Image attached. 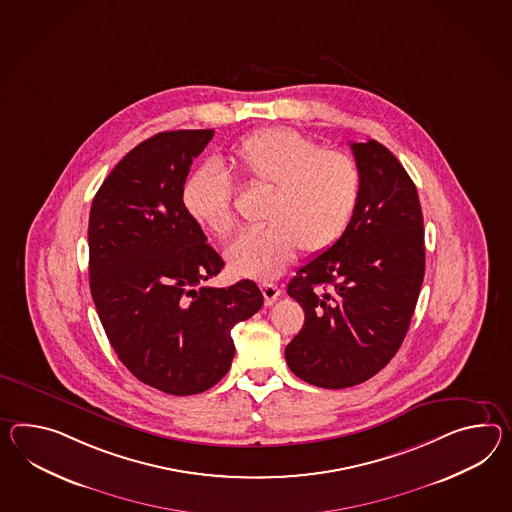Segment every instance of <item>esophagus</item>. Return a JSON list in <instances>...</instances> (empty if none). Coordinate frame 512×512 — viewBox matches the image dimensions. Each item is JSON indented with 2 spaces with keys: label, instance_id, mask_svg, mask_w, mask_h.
<instances>
[{
  "label": "esophagus",
  "instance_id": "esophagus-1",
  "mask_svg": "<svg viewBox=\"0 0 512 512\" xmlns=\"http://www.w3.org/2000/svg\"><path fill=\"white\" fill-rule=\"evenodd\" d=\"M261 290L266 305H274L275 300L281 296V288L274 285V283H262Z\"/></svg>",
  "mask_w": 512,
  "mask_h": 512
}]
</instances>
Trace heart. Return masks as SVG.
<instances>
[{
	"label": "heart",
	"instance_id": "heart-1",
	"mask_svg": "<svg viewBox=\"0 0 512 512\" xmlns=\"http://www.w3.org/2000/svg\"><path fill=\"white\" fill-rule=\"evenodd\" d=\"M229 161L242 179L268 190L262 227L250 229L225 253L233 274L274 279L296 257L320 255L346 233L361 198L357 161L340 150L288 127H268L238 140ZM231 181L218 163H203L187 175L181 203L188 216L216 237H229L237 225Z\"/></svg>",
	"mask_w": 512,
	"mask_h": 512
}]
</instances>
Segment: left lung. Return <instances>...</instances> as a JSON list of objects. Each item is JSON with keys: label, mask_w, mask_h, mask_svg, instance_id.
I'll return each instance as SVG.
<instances>
[{"label": "left lung", "mask_w": 512, "mask_h": 512, "mask_svg": "<svg viewBox=\"0 0 512 512\" xmlns=\"http://www.w3.org/2000/svg\"><path fill=\"white\" fill-rule=\"evenodd\" d=\"M359 205L333 248L303 264L287 292L305 311L288 368L314 387L364 383L396 355L424 281V214L411 177L375 142H351Z\"/></svg>", "instance_id": "1"}]
</instances>
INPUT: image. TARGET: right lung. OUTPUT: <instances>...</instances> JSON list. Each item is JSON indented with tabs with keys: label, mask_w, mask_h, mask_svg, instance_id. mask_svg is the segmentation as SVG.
Here are the masks:
<instances>
[{
	"label": "right lung",
	"mask_w": 512,
	"mask_h": 512,
	"mask_svg": "<svg viewBox=\"0 0 512 512\" xmlns=\"http://www.w3.org/2000/svg\"><path fill=\"white\" fill-rule=\"evenodd\" d=\"M214 129L164 131L129 151L88 218L90 292L118 359L172 396L200 394L235 357L231 329L262 307L250 281L205 283L224 268L181 203L190 164Z\"/></svg>",
	"instance_id": "obj_1"
}]
</instances>
